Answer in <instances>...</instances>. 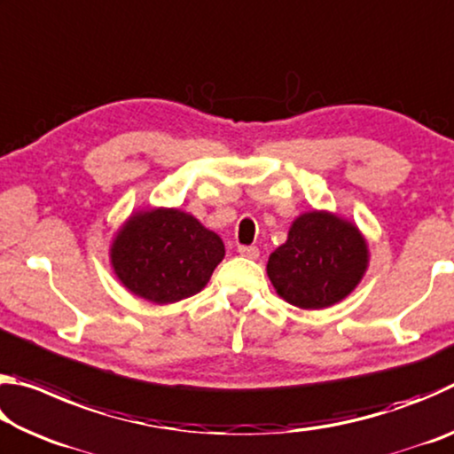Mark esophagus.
I'll use <instances>...</instances> for the list:
<instances>
[{"label":"esophagus","mask_w":454,"mask_h":454,"mask_svg":"<svg viewBox=\"0 0 454 454\" xmlns=\"http://www.w3.org/2000/svg\"><path fill=\"white\" fill-rule=\"evenodd\" d=\"M238 254L244 258L256 260L260 256V250H258V246H240V248H238Z\"/></svg>","instance_id":"esophagus-1"}]
</instances>
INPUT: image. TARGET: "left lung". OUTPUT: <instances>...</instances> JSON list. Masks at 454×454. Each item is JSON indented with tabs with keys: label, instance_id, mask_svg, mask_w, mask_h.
<instances>
[{
	"label": "left lung",
	"instance_id": "8db88e82",
	"mask_svg": "<svg viewBox=\"0 0 454 454\" xmlns=\"http://www.w3.org/2000/svg\"><path fill=\"white\" fill-rule=\"evenodd\" d=\"M368 246L356 224L326 210L301 214L288 240L268 258V278L284 301L304 310L328 309L358 286Z\"/></svg>",
	"mask_w": 454,
	"mask_h": 454
}]
</instances>
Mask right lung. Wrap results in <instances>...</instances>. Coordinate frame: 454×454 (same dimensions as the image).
<instances>
[{"instance_id":"right-lung-1","label":"right lung","mask_w":454,"mask_h":454,"mask_svg":"<svg viewBox=\"0 0 454 454\" xmlns=\"http://www.w3.org/2000/svg\"><path fill=\"white\" fill-rule=\"evenodd\" d=\"M222 238L176 208L132 214L110 248L118 280L153 304H172L194 296L208 284L222 258Z\"/></svg>"}]
</instances>
